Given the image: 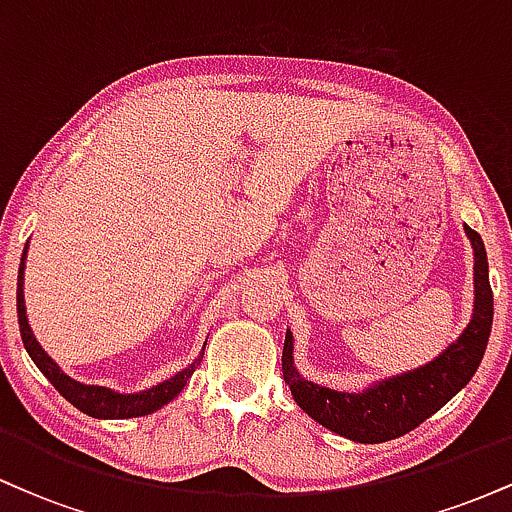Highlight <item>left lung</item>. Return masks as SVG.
<instances>
[{"instance_id": "1", "label": "left lung", "mask_w": 512, "mask_h": 512, "mask_svg": "<svg viewBox=\"0 0 512 512\" xmlns=\"http://www.w3.org/2000/svg\"><path fill=\"white\" fill-rule=\"evenodd\" d=\"M474 248V315L467 330L455 344L424 368L409 370L397 378L368 387L366 392L349 395L334 392L330 387L308 383L293 368V337L286 332L281 373L291 395L305 414L313 416L339 436L356 443H385L399 438L424 424L431 414L448 404L477 373L486 344H489L493 322V291L489 281V260H486L484 240L477 231L464 226Z\"/></svg>"}]
</instances>
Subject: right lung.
<instances>
[{
    "label": "right lung",
    "mask_w": 512,
    "mask_h": 512,
    "mask_svg": "<svg viewBox=\"0 0 512 512\" xmlns=\"http://www.w3.org/2000/svg\"><path fill=\"white\" fill-rule=\"evenodd\" d=\"M26 252H28V245L21 255L19 286H16V310H19L21 339H23V346H26L28 356H31L35 366L40 368V373L50 380L52 387H55L67 402H72L76 409L84 411L88 416H93V419H132V416L154 414L156 409H161L163 404H168L170 399L180 395V390L187 385V380L192 378V373H195V368L199 366V361H202V356H199L190 368L180 370L178 375H173V378L166 380V383H158L156 387H151V390L137 392V395H120V392L108 390V387L76 383V380L69 378L67 373H62L60 366L45 354L43 346H40L38 339L33 337L31 325H28L26 301H23V264H26Z\"/></svg>",
    "instance_id": "obj_1"
}]
</instances>
